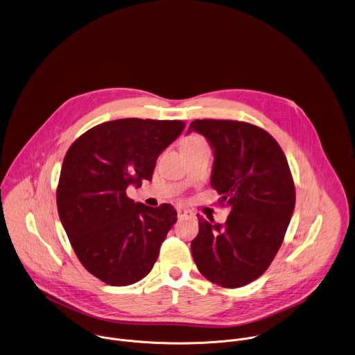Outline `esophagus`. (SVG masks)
Instances as JSON below:
<instances>
[{
	"instance_id": "obj_1",
	"label": "esophagus",
	"mask_w": 355,
	"mask_h": 355,
	"mask_svg": "<svg viewBox=\"0 0 355 355\" xmlns=\"http://www.w3.org/2000/svg\"><path fill=\"white\" fill-rule=\"evenodd\" d=\"M177 214H178V217H180V218H182V217H187V216H189L191 213H189L188 210L182 209V207H178V209H177Z\"/></svg>"
}]
</instances>
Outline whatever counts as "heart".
I'll list each match as a JSON object with an SVG mask.
<instances>
[{"label":"heart","instance_id":"b5f03b06","mask_svg":"<svg viewBox=\"0 0 355 355\" xmlns=\"http://www.w3.org/2000/svg\"><path fill=\"white\" fill-rule=\"evenodd\" d=\"M198 141H203L202 138H199V137H196V135H191V137H188L185 141H184V144H192V142H198ZM182 144V145H184Z\"/></svg>","mask_w":355,"mask_h":355}]
</instances>
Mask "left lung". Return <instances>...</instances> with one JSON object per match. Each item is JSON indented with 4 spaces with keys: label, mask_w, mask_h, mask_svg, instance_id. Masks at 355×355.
<instances>
[{
    "label": "left lung",
    "mask_w": 355,
    "mask_h": 355,
    "mask_svg": "<svg viewBox=\"0 0 355 355\" xmlns=\"http://www.w3.org/2000/svg\"><path fill=\"white\" fill-rule=\"evenodd\" d=\"M214 152L210 185L230 209L225 224L198 214L191 243L200 274L223 288L245 286L266 272L291 223L296 192L278 142L263 128L235 120H193Z\"/></svg>",
    "instance_id": "left-lung-1"
}]
</instances>
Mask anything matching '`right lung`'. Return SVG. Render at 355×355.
I'll return each instance as SVG.
<instances>
[{"instance_id":"1","label":"right lung","mask_w":355,"mask_h":355,"mask_svg":"<svg viewBox=\"0 0 355 355\" xmlns=\"http://www.w3.org/2000/svg\"><path fill=\"white\" fill-rule=\"evenodd\" d=\"M180 120L119 119L98 124L69 148L58 184L60 223L84 268L110 286L145 278L157 260L175 209L127 196L152 180L159 155L184 131Z\"/></svg>"}]
</instances>
